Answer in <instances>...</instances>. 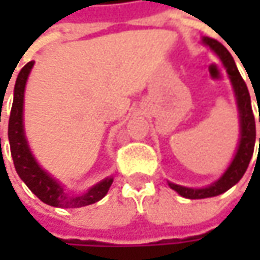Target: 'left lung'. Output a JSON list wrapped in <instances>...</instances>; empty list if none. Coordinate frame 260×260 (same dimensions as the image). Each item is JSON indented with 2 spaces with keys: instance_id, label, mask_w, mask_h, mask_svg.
Wrapping results in <instances>:
<instances>
[{
  "instance_id": "1",
  "label": "left lung",
  "mask_w": 260,
  "mask_h": 260,
  "mask_svg": "<svg viewBox=\"0 0 260 260\" xmlns=\"http://www.w3.org/2000/svg\"><path fill=\"white\" fill-rule=\"evenodd\" d=\"M201 43L207 47H210L214 52L217 57L220 59V62L224 66L225 72L229 75V79L233 86V92L236 96V104H237V111H239V127H240V133H239V143L237 149L233 156V160L230 162L229 168L224 171V174L221 175L217 181L213 184L207 185L204 188H188L182 185L169 182L168 185L176 191L178 194L184 198L189 200H201V198H210V197H217V195L223 194L227 189H230L233 185H236L242 176L245 175L246 169L249 166V162L253 155V149H255L256 140V124L253 111H252V103H250V95L247 91L243 78L240 75L239 69L235 63V59L229 53V50L225 49L221 43H218L214 39L210 37H203ZM260 121V115H259ZM259 150H260V139H259Z\"/></svg>"
}]
</instances>
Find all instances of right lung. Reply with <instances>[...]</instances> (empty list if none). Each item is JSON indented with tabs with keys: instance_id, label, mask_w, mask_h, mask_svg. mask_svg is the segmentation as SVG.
Wrapping results in <instances>:
<instances>
[{
	"instance_id": "obj_1",
	"label": "right lung",
	"mask_w": 260,
	"mask_h": 260,
	"mask_svg": "<svg viewBox=\"0 0 260 260\" xmlns=\"http://www.w3.org/2000/svg\"><path fill=\"white\" fill-rule=\"evenodd\" d=\"M35 66V60L28 62L20 71L14 86V100L8 121V140L11 147V156L14 160L15 171L33 194L45 204L60 208H79L94 204L104 198L113 184V176H107L98 184L92 185L88 191L71 195L65 186L46 172L28 146L24 132V91L28 75Z\"/></svg>"
}]
</instances>
